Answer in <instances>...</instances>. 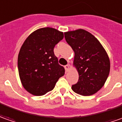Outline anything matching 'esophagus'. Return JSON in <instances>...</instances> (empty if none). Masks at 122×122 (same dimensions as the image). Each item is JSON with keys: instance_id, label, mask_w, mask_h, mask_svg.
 Returning <instances> with one entry per match:
<instances>
[{"instance_id": "obj_1", "label": "esophagus", "mask_w": 122, "mask_h": 122, "mask_svg": "<svg viewBox=\"0 0 122 122\" xmlns=\"http://www.w3.org/2000/svg\"><path fill=\"white\" fill-rule=\"evenodd\" d=\"M70 65L69 64H67V65H66V66H64V68H65V70H66V72H68V70H70Z\"/></svg>"}]
</instances>
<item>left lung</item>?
Returning a JSON list of instances; mask_svg holds the SVG:
<instances>
[{
	"label": "left lung",
	"instance_id": "1",
	"mask_svg": "<svg viewBox=\"0 0 122 122\" xmlns=\"http://www.w3.org/2000/svg\"><path fill=\"white\" fill-rule=\"evenodd\" d=\"M67 43L74 52L73 66L78 72L73 91L82 96H91L101 89L107 80L110 62L104 48L96 37L83 29L64 32Z\"/></svg>",
	"mask_w": 122,
	"mask_h": 122
}]
</instances>
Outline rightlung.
<instances>
[{
    "instance_id": "1",
    "label": "right lung",
    "mask_w": 122,
    "mask_h": 122,
    "mask_svg": "<svg viewBox=\"0 0 122 122\" xmlns=\"http://www.w3.org/2000/svg\"><path fill=\"white\" fill-rule=\"evenodd\" d=\"M64 38L62 32L50 27L32 32L22 45L18 56L22 85L31 94L42 96L52 90L65 70L58 64L54 48Z\"/></svg>"
}]
</instances>
